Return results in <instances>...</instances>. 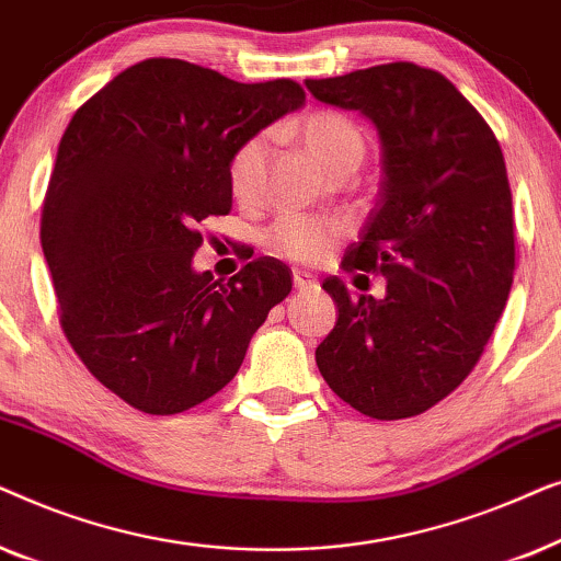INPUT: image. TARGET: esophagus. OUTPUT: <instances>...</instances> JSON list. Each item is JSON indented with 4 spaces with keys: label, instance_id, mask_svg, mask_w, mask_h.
Wrapping results in <instances>:
<instances>
[{
    "label": "esophagus",
    "instance_id": "esophagus-1",
    "mask_svg": "<svg viewBox=\"0 0 561 561\" xmlns=\"http://www.w3.org/2000/svg\"><path fill=\"white\" fill-rule=\"evenodd\" d=\"M294 286L298 294H306V290H313L319 286L317 278H313L311 273H304V271H294Z\"/></svg>",
    "mask_w": 561,
    "mask_h": 561
}]
</instances>
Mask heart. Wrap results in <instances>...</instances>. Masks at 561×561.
<instances>
[{
    "mask_svg": "<svg viewBox=\"0 0 561 561\" xmlns=\"http://www.w3.org/2000/svg\"><path fill=\"white\" fill-rule=\"evenodd\" d=\"M294 133L311 158L324 168L327 173L340 175L352 173L365 158V135L350 117L340 112L319 110L306 114L294 127ZM267 160V137L252 135L237 145L227 163V183L237 202H250L257 194L265 175ZM342 227L329 219L313 217H280L265 232V248L273 255L313 263L336 242Z\"/></svg>",
    "mask_w": 561,
    "mask_h": 561,
    "instance_id": "obj_1",
    "label": "heart"
}]
</instances>
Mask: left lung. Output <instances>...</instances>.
<instances>
[{"label": "left lung", "instance_id": "obj_1", "mask_svg": "<svg viewBox=\"0 0 561 561\" xmlns=\"http://www.w3.org/2000/svg\"><path fill=\"white\" fill-rule=\"evenodd\" d=\"M306 89L373 119L386 173L342 257L344 273L382 275L386 298H352L336 275L321 283L340 317L317 347L319 373L365 416H419L472 373L508 301L516 234L501 142L455 83L409 60Z\"/></svg>", "mask_w": 561, "mask_h": 561}]
</instances>
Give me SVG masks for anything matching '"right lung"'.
<instances>
[{
    "label": "right lung",
    "mask_w": 561,
    "mask_h": 561,
    "mask_svg": "<svg viewBox=\"0 0 561 561\" xmlns=\"http://www.w3.org/2000/svg\"><path fill=\"white\" fill-rule=\"evenodd\" d=\"M304 102L290 79L240 83L148 58L68 122L43 198V252L66 340L133 409L171 416L219 393L290 294L275 257L250 260L227 283L191 257L202 221L232 209L237 145Z\"/></svg>",
    "instance_id": "1"
}]
</instances>
